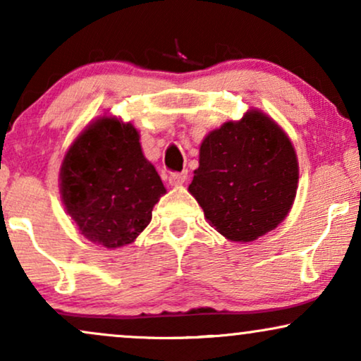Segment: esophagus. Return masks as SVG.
I'll use <instances>...</instances> for the list:
<instances>
[{"mask_svg": "<svg viewBox=\"0 0 361 361\" xmlns=\"http://www.w3.org/2000/svg\"><path fill=\"white\" fill-rule=\"evenodd\" d=\"M188 180V172H171L169 176V184L171 185H182L184 182Z\"/></svg>", "mask_w": 361, "mask_h": 361, "instance_id": "obj_1", "label": "esophagus"}]
</instances>
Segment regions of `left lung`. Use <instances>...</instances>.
Wrapping results in <instances>:
<instances>
[{"label": "left lung", "mask_w": 361, "mask_h": 361, "mask_svg": "<svg viewBox=\"0 0 361 361\" xmlns=\"http://www.w3.org/2000/svg\"><path fill=\"white\" fill-rule=\"evenodd\" d=\"M296 188L291 142L273 120L252 110L204 139L189 190L217 233L249 243L286 217Z\"/></svg>", "instance_id": "left-lung-1"}]
</instances>
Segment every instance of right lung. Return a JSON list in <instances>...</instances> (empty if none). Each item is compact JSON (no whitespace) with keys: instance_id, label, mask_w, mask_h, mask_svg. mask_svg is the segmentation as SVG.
Returning a JSON list of instances; mask_svg holds the SVG:
<instances>
[{"instance_id":"obj_1","label":"right lung","mask_w":361,"mask_h":361,"mask_svg":"<svg viewBox=\"0 0 361 361\" xmlns=\"http://www.w3.org/2000/svg\"><path fill=\"white\" fill-rule=\"evenodd\" d=\"M60 180L66 212L87 239L105 247L130 244L166 192L139 133L117 118L99 120L73 142Z\"/></svg>"}]
</instances>
